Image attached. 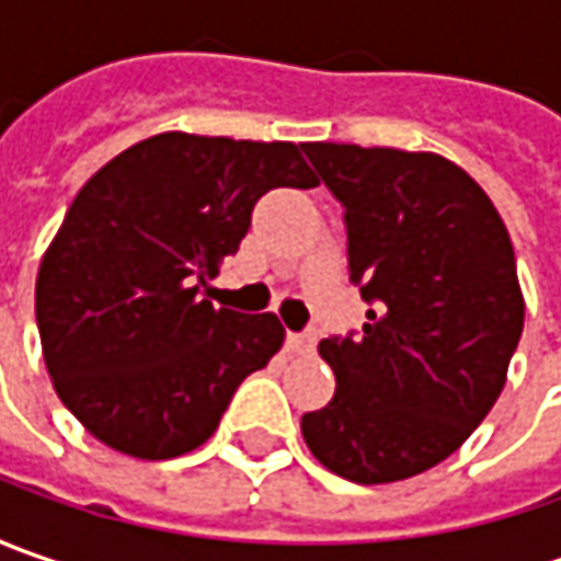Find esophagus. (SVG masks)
I'll return each instance as SVG.
<instances>
[{
  "label": "esophagus",
  "instance_id": "34e87169",
  "mask_svg": "<svg viewBox=\"0 0 561 561\" xmlns=\"http://www.w3.org/2000/svg\"><path fill=\"white\" fill-rule=\"evenodd\" d=\"M287 350L290 353H312L314 331H287Z\"/></svg>",
  "mask_w": 561,
  "mask_h": 561
}]
</instances>
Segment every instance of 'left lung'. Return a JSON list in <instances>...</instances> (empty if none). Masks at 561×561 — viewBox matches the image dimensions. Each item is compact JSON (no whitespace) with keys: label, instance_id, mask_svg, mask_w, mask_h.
<instances>
[{"label":"left lung","instance_id":"8db88e82","mask_svg":"<svg viewBox=\"0 0 561 561\" xmlns=\"http://www.w3.org/2000/svg\"><path fill=\"white\" fill-rule=\"evenodd\" d=\"M343 205L350 280L368 324L318 343L334 399L302 415L312 456L390 484L453 456L503 393L525 302L486 193L434 152L302 142Z\"/></svg>","mask_w":561,"mask_h":561}]
</instances>
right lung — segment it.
Returning a JSON list of instances; mask_svg holds the SVG:
<instances>
[{
  "label": "right lung",
  "instance_id": "add662e5",
  "mask_svg": "<svg viewBox=\"0 0 561 561\" xmlns=\"http://www.w3.org/2000/svg\"><path fill=\"white\" fill-rule=\"evenodd\" d=\"M277 186H318L293 142L159 134L77 193L39 265L36 328L55 393L96 440L184 456L280 350L274 314L203 296Z\"/></svg>",
  "mask_w": 561,
  "mask_h": 561
}]
</instances>
